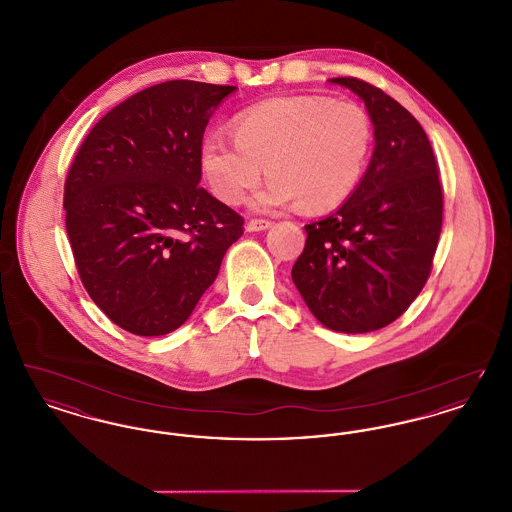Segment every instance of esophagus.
Returning a JSON list of instances; mask_svg holds the SVG:
<instances>
[{
  "label": "esophagus",
  "instance_id": "obj_1",
  "mask_svg": "<svg viewBox=\"0 0 512 512\" xmlns=\"http://www.w3.org/2000/svg\"><path fill=\"white\" fill-rule=\"evenodd\" d=\"M270 224H272V222H268V220L253 219L245 224V230H247V232H263V230L270 228Z\"/></svg>",
  "mask_w": 512,
  "mask_h": 512
}]
</instances>
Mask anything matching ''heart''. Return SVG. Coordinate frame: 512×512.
Returning a JSON list of instances; mask_svg holds the SVG:
<instances>
[{
    "mask_svg": "<svg viewBox=\"0 0 512 512\" xmlns=\"http://www.w3.org/2000/svg\"><path fill=\"white\" fill-rule=\"evenodd\" d=\"M372 144L363 107L322 96L268 99L245 111L236 136L213 132L201 146V169L215 195L240 205L265 176L253 199L257 211L293 205L320 213L341 205L361 180Z\"/></svg>",
    "mask_w": 512,
    "mask_h": 512,
    "instance_id": "1",
    "label": "heart"
}]
</instances>
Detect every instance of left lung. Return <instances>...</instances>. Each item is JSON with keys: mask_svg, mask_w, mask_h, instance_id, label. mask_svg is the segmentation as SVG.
<instances>
[{"mask_svg": "<svg viewBox=\"0 0 512 512\" xmlns=\"http://www.w3.org/2000/svg\"><path fill=\"white\" fill-rule=\"evenodd\" d=\"M330 82L365 101L374 151L340 209L305 226L292 278L320 324L365 334L401 317L422 292L438 247L443 195L430 140L413 115L365 80Z\"/></svg>", "mask_w": 512, "mask_h": 512, "instance_id": "1", "label": "left lung"}]
</instances>
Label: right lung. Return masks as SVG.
Returning <instances> with one entry per match:
<instances>
[{"label":"right lung","instance_id":"add662e5","mask_svg":"<svg viewBox=\"0 0 512 512\" xmlns=\"http://www.w3.org/2000/svg\"><path fill=\"white\" fill-rule=\"evenodd\" d=\"M234 90L155 84L99 119L74 157L63 205L76 270L130 334L182 326L244 234V219L197 186L205 126Z\"/></svg>","mask_w":512,"mask_h":512}]
</instances>
